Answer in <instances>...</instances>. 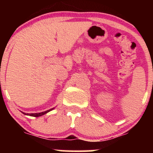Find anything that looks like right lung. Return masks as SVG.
Instances as JSON below:
<instances>
[{
  "mask_svg": "<svg viewBox=\"0 0 153 153\" xmlns=\"http://www.w3.org/2000/svg\"><path fill=\"white\" fill-rule=\"evenodd\" d=\"M52 109H54V108H51V109H50V110H47V111H46L41 112V113H35V114H25V113H24V112H23V114H26V115H29V116H31V117H40V116H42V115H44V114H47V112L50 111H52Z\"/></svg>",
  "mask_w": 153,
  "mask_h": 153,
  "instance_id": "1",
  "label": "right lung"
}]
</instances>
